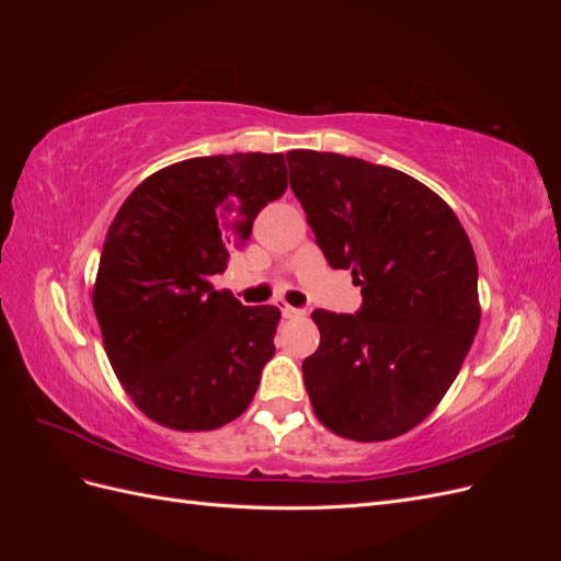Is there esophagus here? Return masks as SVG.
<instances>
[{
	"mask_svg": "<svg viewBox=\"0 0 561 561\" xmlns=\"http://www.w3.org/2000/svg\"><path fill=\"white\" fill-rule=\"evenodd\" d=\"M276 307L280 309L283 318H297V316H304V311H301V309L290 307V304H287V301H276Z\"/></svg>",
	"mask_w": 561,
	"mask_h": 561,
	"instance_id": "esophagus-1",
	"label": "esophagus"
}]
</instances>
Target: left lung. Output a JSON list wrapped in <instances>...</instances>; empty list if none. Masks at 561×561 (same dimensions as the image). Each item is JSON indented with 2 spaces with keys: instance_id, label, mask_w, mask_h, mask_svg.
Instances as JSON below:
<instances>
[{
  "instance_id": "obj_1",
  "label": "left lung",
  "mask_w": 561,
  "mask_h": 561,
  "mask_svg": "<svg viewBox=\"0 0 561 561\" xmlns=\"http://www.w3.org/2000/svg\"><path fill=\"white\" fill-rule=\"evenodd\" d=\"M290 186L332 268L360 285L358 313L313 311L301 365L332 433L381 443L445 398L480 328L478 262L447 203L412 175L332 151L287 154Z\"/></svg>"
}]
</instances>
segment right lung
Returning a JSON list of instances; mask_svg holds the SVG:
<instances>
[{
	"mask_svg": "<svg viewBox=\"0 0 561 561\" xmlns=\"http://www.w3.org/2000/svg\"><path fill=\"white\" fill-rule=\"evenodd\" d=\"M285 190L283 154L196 157L135 186L110 225L93 311L116 379L161 426L215 431L252 402L280 311L210 278Z\"/></svg>",
	"mask_w": 561,
	"mask_h": 561,
	"instance_id": "obj_1",
	"label": "right lung"
}]
</instances>
